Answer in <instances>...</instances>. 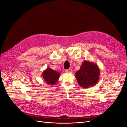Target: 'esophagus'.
<instances>
[{
    "instance_id": "obj_1",
    "label": "esophagus",
    "mask_w": 127,
    "mask_h": 127,
    "mask_svg": "<svg viewBox=\"0 0 127 127\" xmlns=\"http://www.w3.org/2000/svg\"><path fill=\"white\" fill-rule=\"evenodd\" d=\"M66 73H71L72 72V70L71 69H67L66 70Z\"/></svg>"
}]
</instances>
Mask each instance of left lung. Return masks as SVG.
I'll use <instances>...</instances> for the list:
<instances>
[{"mask_svg":"<svg viewBox=\"0 0 127 127\" xmlns=\"http://www.w3.org/2000/svg\"><path fill=\"white\" fill-rule=\"evenodd\" d=\"M99 71L97 64L88 60H84L79 70L75 73V77L79 85L83 88H88L97 84L100 75Z\"/></svg>","mask_w":127,"mask_h":127,"instance_id":"obj_1","label":"left lung"}]
</instances>
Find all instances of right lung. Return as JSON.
<instances>
[{
	"mask_svg": "<svg viewBox=\"0 0 127 127\" xmlns=\"http://www.w3.org/2000/svg\"><path fill=\"white\" fill-rule=\"evenodd\" d=\"M42 76L46 83L48 85H54L58 81L60 74L50 68H47L42 72Z\"/></svg>",
	"mask_w": 127,
	"mask_h": 127,
	"instance_id": "1",
	"label": "right lung"
}]
</instances>
